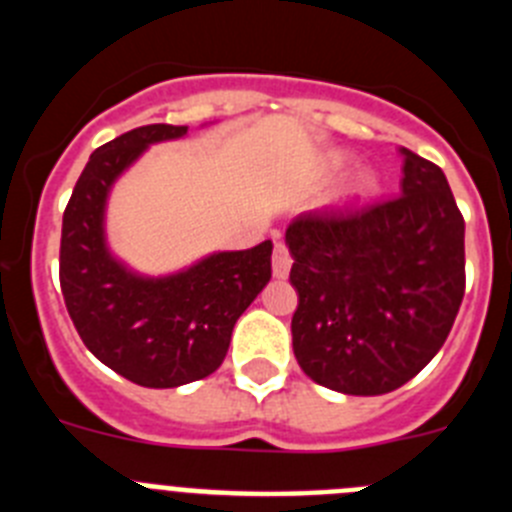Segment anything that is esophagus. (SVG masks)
Masks as SVG:
<instances>
[{"label":"esophagus","instance_id":"34e87169","mask_svg":"<svg viewBox=\"0 0 512 512\" xmlns=\"http://www.w3.org/2000/svg\"><path fill=\"white\" fill-rule=\"evenodd\" d=\"M271 264H274V277L284 279L292 269V256H289V248L284 243L274 246V256H271Z\"/></svg>","mask_w":512,"mask_h":512}]
</instances>
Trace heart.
Wrapping results in <instances>:
<instances>
[{
    "label": "heart",
    "mask_w": 512,
    "mask_h": 512,
    "mask_svg": "<svg viewBox=\"0 0 512 512\" xmlns=\"http://www.w3.org/2000/svg\"><path fill=\"white\" fill-rule=\"evenodd\" d=\"M356 187H359V192H364V189L372 187V176H369V174H361L359 179H356Z\"/></svg>",
    "instance_id": "1"
}]
</instances>
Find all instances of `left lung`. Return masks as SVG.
<instances>
[{"mask_svg":"<svg viewBox=\"0 0 512 512\" xmlns=\"http://www.w3.org/2000/svg\"><path fill=\"white\" fill-rule=\"evenodd\" d=\"M400 153L402 194L302 212L287 228L297 364L343 395L410 382L449 338L464 300V217L449 182L428 158Z\"/></svg>","mask_w":512,"mask_h":512,"instance_id":"left-lung-1","label":"left lung"}]
</instances>
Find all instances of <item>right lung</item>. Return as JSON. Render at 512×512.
<instances>
[{
  "instance_id": "add662e5",
  "label": "right lung",
  "mask_w": 512,
  "mask_h": 512,
  "mask_svg": "<svg viewBox=\"0 0 512 512\" xmlns=\"http://www.w3.org/2000/svg\"><path fill=\"white\" fill-rule=\"evenodd\" d=\"M187 133L184 125H143L89 156L63 210L58 277L84 346L140 387H179L215 372L235 320L271 279V241L212 253L174 277L143 279L104 246V200L146 146Z\"/></svg>"
}]
</instances>
